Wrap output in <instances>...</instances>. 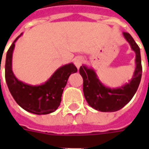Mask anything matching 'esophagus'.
Returning a JSON list of instances; mask_svg holds the SVG:
<instances>
[{
    "label": "esophagus",
    "instance_id": "esophagus-1",
    "mask_svg": "<svg viewBox=\"0 0 149 149\" xmlns=\"http://www.w3.org/2000/svg\"><path fill=\"white\" fill-rule=\"evenodd\" d=\"M84 58L79 56V57H77V58H74V64L76 65V66L77 67V69H79V67L81 66L82 64L84 63Z\"/></svg>",
    "mask_w": 149,
    "mask_h": 149
}]
</instances>
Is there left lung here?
I'll return each mask as SVG.
<instances>
[{
    "instance_id": "8db88e82",
    "label": "left lung",
    "mask_w": 149,
    "mask_h": 149,
    "mask_svg": "<svg viewBox=\"0 0 149 149\" xmlns=\"http://www.w3.org/2000/svg\"><path fill=\"white\" fill-rule=\"evenodd\" d=\"M123 35L136 54V67L132 79L128 84L119 88H109L100 83L93 69L86 65H82L79 68V73L84 79L83 91L85 99L89 105L97 111L102 112L119 111L132 99L141 82L142 66L140 49L129 33L123 32Z\"/></svg>"
}]
</instances>
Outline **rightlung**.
Listing matches in <instances>:
<instances>
[{"label":"right lung","mask_w":149,"mask_h":149,"mask_svg":"<svg viewBox=\"0 0 149 149\" xmlns=\"http://www.w3.org/2000/svg\"><path fill=\"white\" fill-rule=\"evenodd\" d=\"M17 37L6 56L5 79L10 93L21 107L36 114L52 113L60 105L63 90L72 73L77 72L73 63L61 66L45 84L31 86L20 81L12 72V53Z\"/></svg>","instance_id":"1"}]
</instances>
